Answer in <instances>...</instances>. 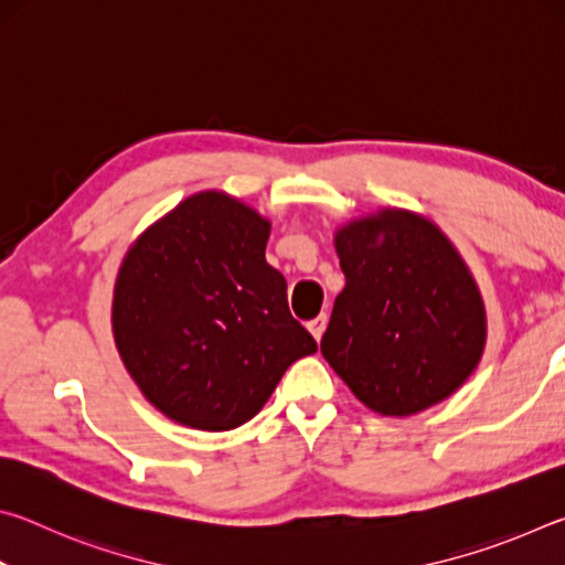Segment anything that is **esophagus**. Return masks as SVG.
<instances>
[{
  "instance_id": "esophagus-1",
  "label": "esophagus",
  "mask_w": 565,
  "mask_h": 565,
  "mask_svg": "<svg viewBox=\"0 0 565 565\" xmlns=\"http://www.w3.org/2000/svg\"><path fill=\"white\" fill-rule=\"evenodd\" d=\"M327 313H321V317H317L313 321H309L306 323V327H309V331H311V337L317 339V341H321V337H323V331H327Z\"/></svg>"
}]
</instances>
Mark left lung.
Returning <instances> with one entry per match:
<instances>
[{"label": "left lung", "mask_w": 565, "mask_h": 565, "mask_svg": "<svg viewBox=\"0 0 565 565\" xmlns=\"http://www.w3.org/2000/svg\"><path fill=\"white\" fill-rule=\"evenodd\" d=\"M337 254L347 286L321 353L353 396L381 416H411L463 386L486 347V311L441 228L381 209L339 228Z\"/></svg>", "instance_id": "1"}]
</instances>
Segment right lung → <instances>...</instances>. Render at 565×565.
<instances>
[{"label":"right lung","instance_id":"obj_1","mask_svg":"<svg viewBox=\"0 0 565 565\" xmlns=\"http://www.w3.org/2000/svg\"><path fill=\"white\" fill-rule=\"evenodd\" d=\"M271 224L222 191H202L149 226L124 256L111 329L151 404L199 431L259 414L317 341L291 317L286 279L266 264Z\"/></svg>","mask_w":565,"mask_h":565}]
</instances>
